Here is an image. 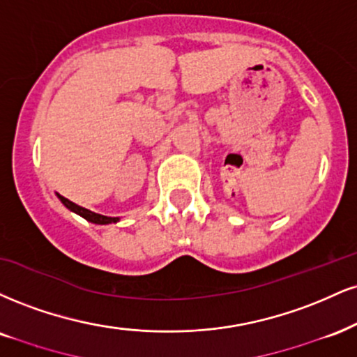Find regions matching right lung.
Instances as JSON below:
<instances>
[{"label":"right lung","mask_w":357,"mask_h":357,"mask_svg":"<svg viewBox=\"0 0 357 357\" xmlns=\"http://www.w3.org/2000/svg\"><path fill=\"white\" fill-rule=\"evenodd\" d=\"M56 196H58V199L61 201V203H63L64 206H66V208L70 209L71 213H76V214H78V216L84 218L86 221L93 222V225H111V222H118V221H119V218H109V216H102V214H98V213H93V211H89V209L83 208V206H78V204H75V203H73V201L66 199V197L61 196V195H58V192H56Z\"/></svg>","instance_id":"right-lung-1"}]
</instances>
